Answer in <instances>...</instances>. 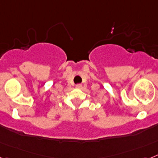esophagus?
Returning a JSON list of instances; mask_svg holds the SVG:
<instances>
[{
	"label": "esophagus",
	"instance_id": "1",
	"mask_svg": "<svg viewBox=\"0 0 158 158\" xmlns=\"http://www.w3.org/2000/svg\"><path fill=\"white\" fill-rule=\"evenodd\" d=\"M75 87H76V88H78V89H81L82 84H80V83H78V84H76V85H75Z\"/></svg>",
	"mask_w": 158,
	"mask_h": 158
}]
</instances>
